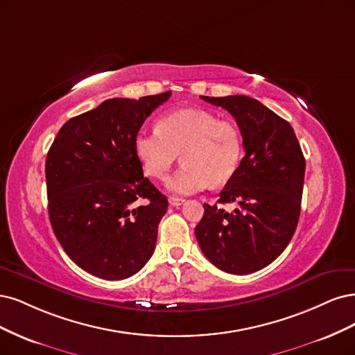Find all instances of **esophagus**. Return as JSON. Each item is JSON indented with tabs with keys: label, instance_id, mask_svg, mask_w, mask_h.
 <instances>
[{
	"label": "esophagus",
	"instance_id": "esophagus-1",
	"mask_svg": "<svg viewBox=\"0 0 355 355\" xmlns=\"http://www.w3.org/2000/svg\"><path fill=\"white\" fill-rule=\"evenodd\" d=\"M168 202H169L171 207H181V205L184 203L186 200L182 199V198H175V196H171V198L168 199Z\"/></svg>",
	"mask_w": 355,
	"mask_h": 355
}]
</instances>
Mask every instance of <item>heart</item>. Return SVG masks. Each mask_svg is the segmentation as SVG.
I'll return each mask as SVG.
<instances>
[{"label": "heart", "mask_w": 355, "mask_h": 355, "mask_svg": "<svg viewBox=\"0 0 355 355\" xmlns=\"http://www.w3.org/2000/svg\"><path fill=\"white\" fill-rule=\"evenodd\" d=\"M134 150L144 173L162 180L175 164L182 165L166 186L177 194H193L209 184L230 181L243 156V135L233 121H220L205 109H181L162 116L157 131H140Z\"/></svg>", "instance_id": "b5f03b06"}]
</instances>
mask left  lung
<instances>
[{
	"instance_id": "obj_1",
	"label": "left lung",
	"mask_w": 355,
	"mask_h": 355,
	"mask_svg": "<svg viewBox=\"0 0 355 355\" xmlns=\"http://www.w3.org/2000/svg\"><path fill=\"white\" fill-rule=\"evenodd\" d=\"M200 97L232 113L246 153L218 199L239 208L225 212L203 203L194 234L215 267L243 276L271 264L289 245L301 214L305 159L291 123L258 100Z\"/></svg>"
}]
</instances>
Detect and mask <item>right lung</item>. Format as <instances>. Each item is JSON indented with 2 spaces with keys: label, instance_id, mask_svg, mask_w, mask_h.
<instances>
[{
  "label": "right lung",
  "instance_id": "add662e5",
  "mask_svg": "<svg viewBox=\"0 0 355 355\" xmlns=\"http://www.w3.org/2000/svg\"><path fill=\"white\" fill-rule=\"evenodd\" d=\"M169 96L103 101L67 121L50 147L53 232L67 257L96 277H131L153 254L168 200L143 175L134 139Z\"/></svg>",
  "mask_w": 355,
  "mask_h": 355
}]
</instances>
